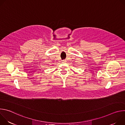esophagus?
Here are the masks:
<instances>
[{
    "label": "esophagus",
    "instance_id": "esophagus-1",
    "mask_svg": "<svg viewBox=\"0 0 125 125\" xmlns=\"http://www.w3.org/2000/svg\"><path fill=\"white\" fill-rule=\"evenodd\" d=\"M62 61H63V62H64V63L66 62V60H63Z\"/></svg>",
    "mask_w": 125,
    "mask_h": 125
}]
</instances>
